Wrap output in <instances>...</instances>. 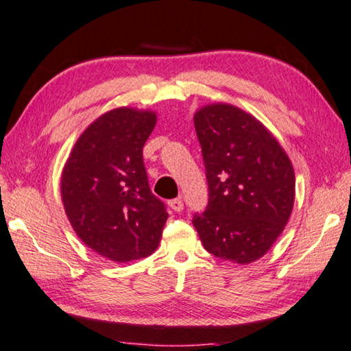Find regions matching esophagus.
Segmentation results:
<instances>
[{"instance_id": "1", "label": "esophagus", "mask_w": 351, "mask_h": 351, "mask_svg": "<svg viewBox=\"0 0 351 351\" xmlns=\"http://www.w3.org/2000/svg\"><path fill=\"white\" fill-rule=\"evenodd\" d=\"M169 206L172 211L180 213L183 210V202H182V199H172V200H169Z\"/></svg>"}]
</instances>
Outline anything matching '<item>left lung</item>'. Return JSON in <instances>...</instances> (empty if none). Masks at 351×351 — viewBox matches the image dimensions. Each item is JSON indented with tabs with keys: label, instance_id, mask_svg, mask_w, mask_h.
<instances>
[{
	"label": "left lung",
	"instance_id": "8db88e82",
	"mask_svg": "<svg viewBox=\"0 0 351 351\" xmlns=\"http://www.w3.org/2000/svg\"><path fill=\"white\" fill-rule=\"evenodd\" d=\"M194 126L210 202L193 225L208 253L247 265L267 254L291 216V160L262 121L234 104H205Z\"/></svg>",
	"mask_w": 351,
	"mask_h": 351
}]
</instances>
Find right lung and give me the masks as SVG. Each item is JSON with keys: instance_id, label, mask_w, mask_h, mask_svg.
<instances>
[{"instance_id": "obj_1", "label": "right lung", "mask_w": 351, "mask_h": 351, "mask_svg": "<svg viewBox=\"0 0 351 351\" xmlns=\"http://www.w3.org/2000/svg\"><path fill=\"white\" fill-rule=\"evenodd\" d=\"M157 123L151 109L121 106L84 129L61 171L64 213L86 247L112 262L157 250L168 219L151 193L143 146Z\"/></svg>"}]
</instances>
